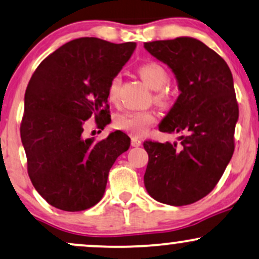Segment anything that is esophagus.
Instances as JSON below:
<instances>
[{"label":"esophagus","mask_w":259,"mask_h":259,"mask_svg":"<svg viewBox=\"0 0 259 259\" xmlns=\"http://www.w3.org/2000/svg\"><path fill=\"white\" fill-rule=\"evenodd\" d=\"M142 141L140 140L139 138H136V136H134V138H132V146L133 147H139V146H141Z\"/></svg>","instance_id":"obj_1"}]
</instances>
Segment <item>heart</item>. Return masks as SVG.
Returning a JSON list of instances; mask_svg holds the SVG:
<instances>
[{"instance_id": "obj_1", "label": "heart", "mask_w": 259, "mask_h": 259, "mask_svg": "<svg viewBox=\"0 0 259 259\" xmlns=\"http://www.w3.org/2000/svg\"><path fill=\"white\" fill-rule=\"evenodd\" d=\"M138 72L145 82L151 89L158 90L155 94V101L165 104L169 101L170 95L161 88L169 82V73L165 68L158 62H146V64L140 65L138 68ZM120 88V78L118 76L111 79L108 84L107 96L110 101H117L118 95H119ZM155 114L152 111H135L127 110L118 113L114 117V125L118 129L124 130L133 135L140 136L147 132V129L152 124L155 123Z\"/></svg>"}]
</instances>
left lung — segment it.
Returning a JSON list of instances; mask_svg holds the SVG:
<instances>
[{
  "label": "left lung",
  "instance_id": "8db88e82",
  "mask_svg": "<svg viewBox=\"0 0 259 259\" xmlns=\"http://www.w3.org/2000/svg\"><path fill=\"white\" fill-rule=\"evenodd\" d=\"M143 47L167 65L180 90L158 127L182 134L179 143L143 142L148 153L146 191L163 204H193L214 188L234 152L239 107L232 72L216 52L193 37Z\"/></svg>",
  "mask_w": 259,
  "mask_h": 259
}]
</instances>
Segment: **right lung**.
Wrapping results in <instances>:
<instances>
[{
    "instance_id": "obj_1",
    "label": "right lung",
    "mask_w": 259,
    "mask_h": 259,
    "mask_svg": "<svg viewBox=\"0 0 259 259\" xmlns=\"http://www.w3.org/2000/svg\"><path fill=\"white\" fill-rule=\"evenodd\" d=\"M135 48V42L80 37L53 52L31 77L20 136L31 182L52 206L74 212L98 204L112 165L129 149L119 130L99 142L83 138V130L92 117L99 127L110 124L108 84Z\"/></svg>"
}]
</instances>
